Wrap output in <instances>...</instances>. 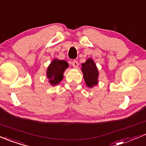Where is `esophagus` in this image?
<instances>
[{
  "label": "esophagus",
  "instance_id": "34e87169",
  "mask_svg": "<svg viewBox=\"0 0 146 146\" xmlns=\"http://www.w3.org/2000/svg\"><path fill=\"white\" fill-rule=\"evenodd\" d=\"M72 66L74 67H78V66H79V63H78V62L76 60H72Z\"/></svg>",
  "mask_w": 146,
  "mask_h": 146
}]
</instances>
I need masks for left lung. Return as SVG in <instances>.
I'll return each mask as SVG.
<instances>
[{"mask_svg":"<svg viewBox=\"0 0 146 146\" xmlns=\"http://www.w3.org/2000/svg\"><path fill=\"white\" fill-rule=\"evenodd\" d=\"M82 65V71L84 74L86 84L88 87L91 88L98 84V77L99 74L95 62L92 59H88Z\"/></svg>","mask_w":146,"mask_h":146,"instance_id":"8db88e82","label":"left lung"}]
</instances>
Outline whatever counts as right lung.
I'll list each match as a JSON object with an SVG mask.
<instances>
[{
    "label": "right lung",
    "instance_id": "right-lung-1",
    "mask_svg": "<svg viewBox=\"0 0 146 146\" xmlns=\"http://www.w3.org/2000/svg\"><path fill=\"white\" fill-rule=\"evenodd\" d=\"M69 64L66 61L54 60L47 70V76L51 85L55 86L62 81L63 73L68 67Z\"/></svg>",
    "mask_w": 146,
    "mask_h": 146
}]
</instances>
